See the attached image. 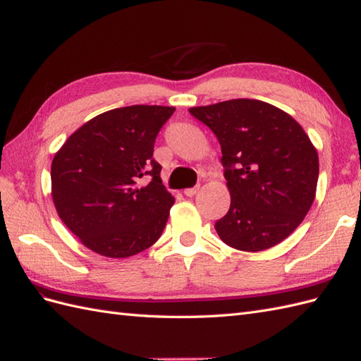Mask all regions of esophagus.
<instances>
[{
	"label": "esophagus",
	"instance_id": "1",
	"mask_svg": "<svg viewBox=\"0 0 361 361\" xmlns=\"http://www.w3.org/2000/svg\"><path fill=\"white\" fill-rule=\"evenodd\" d=\"M197 192H198V186H195V188H188V189H185V195H186V197H194Z\"/></svg>",
	"mask_w": 361,
	"mask_h": 361
}]
</instances>
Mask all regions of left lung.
<instances>
[{
    "label": "left lung",
    "instance_id": "obj_1",
    "mask_svg": "<svg viewBox=\"0 0 361 361\" xmlns=\"http://www.w3.org/2000/svg\"><path fill=\"white\" fill-rule=\"evenodd\" d=\"M189 113L221 147L231 206L216 221L229 247L264 251L295 231L315 200L318 153L302 127L278 106L233 99Z\"/></svg>",
    "mask_w": 361,
    "mask_h": 361
}]
</instances>
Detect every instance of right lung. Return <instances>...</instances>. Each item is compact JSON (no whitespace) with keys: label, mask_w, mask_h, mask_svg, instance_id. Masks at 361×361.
<instances>
[{"label":"right lung","mask_w":361,"mask_h":361,"mask_svg":"<svg viewBox=\"0 0 361 361\" xmlns=\"http://www.w3.org/2000/svg\"><path fill=\"white\" fill-rule=\"evenodd\" d=\"M173 106L105 111L68 137L51 164L59 217L91 251L130 257L155 243L175 198L161 181L153 145ZM151 181L136 188L137 178Z\"/></svg>","instance_id":"add662e5"}]
</instances>
